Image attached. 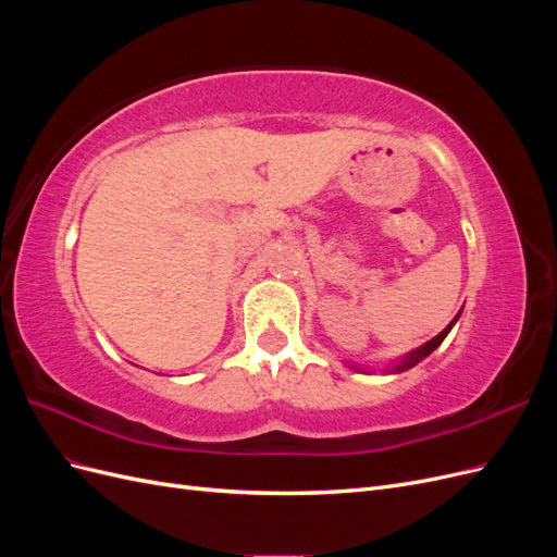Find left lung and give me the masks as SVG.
Returning a JSON list of instances; mask_svg holds the SVG:
<instances>
[{"mask_svg":"<svg viewBox=\"0 0 557 557\" xmlns=\"http://www.w3.org/2000/svg\"><path fill=\"white\" fill-rule=\"evenodd\" d=\"M455 320H458V318H455ZM455 320H453V323H455ZM453 323H450V325H448V327H446V330H444L442 334H436V336H434V339H430V342H428L425 346H420L418 350H413V352H411V356H409L407 360H404L401 364H397V367H395V369H397V372H404V369H411V367H416V364H418L420 360H423V358H428V356H430V352H432V350H434L436 346H440V344H442V342L446 339V334L450 332Z\"/></svg>","mask_w":557,"mask_h":557,"instance_id":"1","label":"left lung"}]
</instances>
